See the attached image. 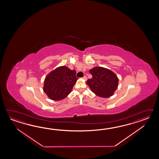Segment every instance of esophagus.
<instances>
[{
  "label": "esophagus",
  "mask_w": 159,
  "mask_h": 159,
  "mask_svg": "<svg viewBox=\"0 0 159 159\" xmlns=\"http://www.w3.org/2000/svg\"><path fill=\"white\" fill-rule=\"evenodd\" d=\"M82 79H83L84 80V81H86V80H87V77H86V76H84V77L82 78Z\"/></svg>",
  "instance_id": "34e87169"
}]
</instances>
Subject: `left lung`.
<instances>
[{
	"label": "left lung",
	"mask_w": 159,
	"mask_h": 159,
	"mask_svg": "<svg viewBox=\"0 0 159 159\" xmlns=\"http://www.w3.org/2000/svg\"><path fill=\"white\" fill-rule=\"evenodd\" d=\"M93 75L86 83L95 94L101 98H108L112 96L118 86L117 75L107 68L95 66L90 70Z\"/></svg>",
	"instance_id": "1"
}]
</instances>
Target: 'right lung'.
Instances as JSON below:
<instances>
[{"mask_svg":"<svg viewBox=\"0 0 159 159\" xmlns=\"http://www.w3.org/2000/svg\"><path fill=\"white\" fill-rule=\"evenodd\" d=\"M76 71L66 66H60L49 72L44 80L43 90L51 100L64 99L71 93L77 81Z\"/></svg>","mask_w":159,"mask_h":159,"instance_id":"obj_1","label":"right lung"}]
</instances>
